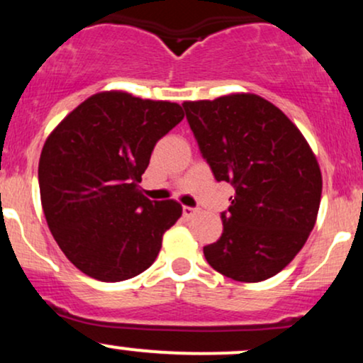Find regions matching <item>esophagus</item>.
I'll return each mask as SVG.
<instances>
[{"label":"esophagus","instance_id":"esophagus-1","mask_svg":"<svg viewBox=\"0 0 363 363\" xmlns=\"http://www.w3.org/2000/svg\"><path fill=\"white\" fill-rule=\"evenodd\" d=\"M196 213H198V210H196V208H191V206H182V216H184L186 220H191Z\"/></svg>","mask_w":363,"mask_h":363}]
</instances>
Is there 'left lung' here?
Instances as JSON below:
<instances>
[{
  "label": "left lung",
  "mask_w": 363,
  "mask_h": 363,
  "mask_svg": "<svg viewBox=\"0 0 363 363\" xmlns=\"http://www.w3.org/2000/svg\"><path fill=\"white\" fill-rule=\"evenodd\" d=\"M199 152L218 182L234 186L222 237L203 247L208 264L237 281L280 273L318 218L323 177L302 133L254 94L182 104Z\"/></svg>",
  "instance_id": "left-lung-1"
}]
</instances>
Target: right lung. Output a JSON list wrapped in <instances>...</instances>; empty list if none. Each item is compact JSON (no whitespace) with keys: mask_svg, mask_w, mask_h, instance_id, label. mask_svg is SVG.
<instances>
[{"mask_svg":"<svg viewBox=\"0 0 363 363\" xmlns=\"http://www.w3.org/2000/svg\"><path fill=\"white\" fill-rule=\"evenodd\" d=\"M182 118L179 104L102 91L45 140L39 160L43 210L57 245L80 272L123 281L155 261L182 206L174 199L152 201L138 182L157 141Z\"/></svg>","mask_w":363,"mask_h":363,"instance_id":"1","label":"right lung"}]
</instances>
